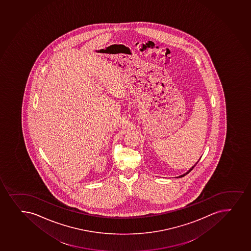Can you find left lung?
<instances>
[{"label": "left lung", "instance_id": "1", "mask_svg": "<svg viewBox=\"0 0 251 251\" xmlns=\"http://www.w3.org/2000/svg\"><path fill=\"white\" fill-rule=\"evenodd\" d=\"M200 159H199V160H198V162H199V161H200ZM198 162H196V164H195V165H194V166H192L191 168H190V169H189V170H188V171H187V172L185 173V174H183V175H180V176H178V177H183V176H185L186 175H188V174H189V173L190 172V171H191L192 169H194V168H195V165H196V164H198Z\"/></svg>", "mask_w": 251, "mask_h": 251}]
</instances>
